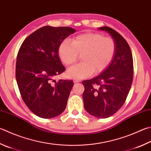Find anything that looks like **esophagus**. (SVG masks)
<instances>
[{"label": "esophagus", "mask_w": 151, "mask_h": 151, "mask_svg": "<svg viewBox=\"0 0 151 151\" xmlns=\"http://www.w3.org/2000/svg\"><path fill=\"white\" fill-rule=\"evenodd\" d=\"M79 82H80V81L77 80V79H75V80H74V83H79Z\"/></svg>", "instance_id": "obj_1"}]
</instances>
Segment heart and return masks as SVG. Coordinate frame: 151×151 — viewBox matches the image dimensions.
Instances as JSON below:
<instances>
[{
	"label": "heart",
	"mask_w": 151,
	"mask_h": 151,
	"mask_svg": "<svg viewBox=\"0 0 151 151\" xmlns=\"http://www.w3.org/2000/svg\"><path fill=\"white\" fill-rule=\"evenodd\" d=\"M116 45L111 37L100 33L86 32L71 40H65L59 45V55L61 61L70 66L77 61L81 55L82 63L67 70L68 77L81 80L93 73H102L114 59Z\"/></svg>",
	"instance_id": "obj_1"
}]
</instances>
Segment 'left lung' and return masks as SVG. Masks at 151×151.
Returning <instances> with one entry per match:
<instances>
[{"instance_id":"8db88e82","label":"left lung","mask_w":151,"mask_h":151,"mask_svg":"<svg viewBox=\"0 0 151 151\" xmlns=\"http://www.w3.org/2000/svg\"><path fill=\"white\" fill-rule=\"evenodd\" d=\"M108 32L116 45L110 65L96 77L83 81L86 111L98 118H107L124 104L133 78V56L129 45L118 32L108 26L98 28Z\"/></svg>"}]
</instances>
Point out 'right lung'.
<instances>
[{"mask_svg": "<svg viewBox=\"0 0 151 151\" xmlns=\"http://www.w3.org/2000/svg\"><path fill=\"white\" fill-rule=\"evenodd\" d=\"M75 32L70 27L43 26L27 37L18 51L16 78L22 98L42 118L56 117L66 108L73 82L53 77L65 70L59 45Z\"/></svg>", "mask_w": 151, "mask_h": 151, "instance_id": "obj_1", "label": "right lung"}]
</instances>
